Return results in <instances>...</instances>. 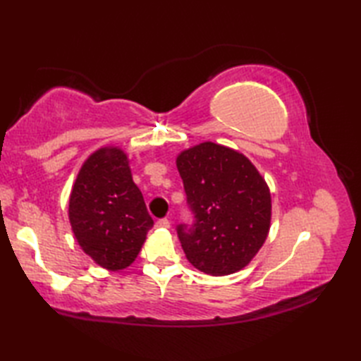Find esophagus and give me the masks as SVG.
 Masks as SVG:
<instances>
[{
  "mask_svg": "<svg viewBox=\"0 0 361 361\" xmlns=\"http://www.w3.org/2000/svg\"><path fill=\"white\" fill-rule=\"evenodd\" d=\"M155 225L158 228H171V221H169L167 219H159V220H157Z\"/></svg>",
  "mask_w": 361,
  "mask_h": 361,
  "instance_id": "esophagus-1",
  "label": "esophagus"
}]
</instances>
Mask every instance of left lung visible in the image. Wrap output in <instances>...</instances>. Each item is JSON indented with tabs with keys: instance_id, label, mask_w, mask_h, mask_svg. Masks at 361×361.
<instances>
[{
	"instance_id": "8db88e82",
	"label": "left lung",
	"mask_w": 361,
	"mask_h": 361,
	"mask_svg": "<svg viewBox=\"0 0 361 361\" xmlns=\"http://www.w3.org/2000/svg\"><path fill=\"white\" fill-rule=\"evenodd\" d=\"M192 224L176 225L188 260L225 276L242 270L262 247L271 197L251 161L225 145L203 142L176 158Z\"/></svg>"
}]
</instances>
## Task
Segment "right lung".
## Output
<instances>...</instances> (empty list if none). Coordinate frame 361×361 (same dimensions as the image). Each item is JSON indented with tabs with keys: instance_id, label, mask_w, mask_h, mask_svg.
Wrapping results in <instances>:
<instances>
[{
	"instance_id": "1",
	"label": "right lung",
	"mask_w": 361,
	"mask_h": 361,
	"mask_svg": "<svg viewBox=\"0 0 361 361\" xmlns=\"http://www.w3.org/2000/svg\"><path fill=\"white\" fill-rule=\"evenodd\" d=\"M70 221L82 250L106 270L136 259L153 220L124 152L105 147L85 161L71 192Z\"/></svg>"
}]
</instances>
